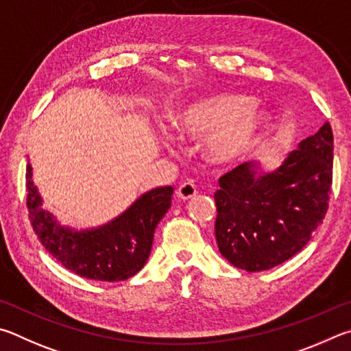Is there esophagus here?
<instances>
[{"label":"esophagus","instance_id":"34e87169","mask_svg":"<svg viewBox=\"0 0 351 351\" xmlns=\"http://www.w3.org/2000/svg\"><path fill=\"white\" fill-rule=\"evenodd\" d=\"M176 194H177V197H179V199L188 200V199H191V197H194L195 194H197V188H195L194 183L185 182V183H182L179 188H177Z\"/></svg>","mask_w":351,"mask_h":351}]
</instances>
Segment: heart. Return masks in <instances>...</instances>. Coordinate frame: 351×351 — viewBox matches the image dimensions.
<instances>
[{
    "label": "heart",
    "instance_id": "heart-1",
    "mask_svg": "<svg viewBox=\"0 0 351 351\" xmlns=\"http://www.w3.org/2000/svg\"><path fill=\"white\" fill-rule=\"evenodd\" d=\"M168 128L180 138H204L208 162L231 165L253 152L269 125V114L257 101L239 94H213L172 108ZM162 143L169 145L163 135Z\"/></svg>",
    "mask_w": 351,
    "mask_h": 351
}]
</instances>
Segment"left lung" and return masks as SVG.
<instances>
[{
  "label": "left lung",
  "instance_id": "1",
  "mask_svg": "<svg viewBox=\"0 0 351 351\" xmlns=\"http://www.w3.org/2000/svg\"><path fill=\"white\" fill-rule=\"evenodd\" d=\"M331 180L333 132L328 121L273 171L248 162L226 172L214 193L220 254L250 273L291 259L322 223Z\"/></svg>",
  "mask_w": 351,
  "mask_h": 351
}]
</instances>
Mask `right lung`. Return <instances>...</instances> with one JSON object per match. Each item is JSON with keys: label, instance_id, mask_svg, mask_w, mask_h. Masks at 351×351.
<instances>
[{"label": "right lung", "instance_id": "add662e5", "mask_svg": "<svg viewBox=\"0 0 351 351\" xmlns=\"http://www.w3.org/2000/svg\"><path fill=\"white\" fill-rule=\"evenodd\" d=\"M27 210L35 234L61 265L82 278L119 282L137 274L151 254L154 231L171 208L172 186L141 194L120 216L97 228L61 225L43 206V197L26 166Z\"/></svg>", "mask_w": 351, "mask_h": 351}]
</instances>
